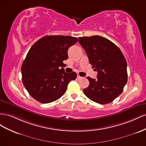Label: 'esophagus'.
I'll use <instances>...</instances> for the list:
<instances>
[{"instance_id":"esophagus-1","label":"esophagus","mask_w":146,"mask_h":146,"mask_svg":"<svg viewBox=\"0 0 146 146\" xmlns=\"http://www.w3.org/2000/svg\"><path fill=\"white\" fill-rule=\"evenodd\" d=\"M82 78H83L80 76V75H78H78H77V79H78V80H81Z\"/></svg>"}]
</instances>
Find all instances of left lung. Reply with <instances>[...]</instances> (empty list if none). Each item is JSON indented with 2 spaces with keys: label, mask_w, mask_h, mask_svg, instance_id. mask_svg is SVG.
<instances>
[{
  "label": "left lung",
  "mask_w": 146,
  "mask_h": 146,
  "mask_svg": "<svg viewBox=\"0 0 146 146\" xmlns=\"http://www.w3.org/2000/svg\"><path fill=\"white\" fill-rule=\"evenodd\" d=\"M90 64L97 71V79L87 77L86 96L100 104L112 102L122 94L128 80L127 61L120 49L108 39L98 35L79 37Z\"/></svg>",
  "instance_id": "1"
}]
</instances>
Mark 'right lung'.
<instances>
[{
	"label": "right lung",
	"instance_id": "right-lung-1",
	"mask_svg": "<svg viewBox=\"0 0 146 146\" xmlns=\"http://www.w3.org/2000/svg\"><path fill=\"white\" fill-rule=\"evenodd\" d=\"M77 41L76 37L47 35L29 49L22 64V81L36 101L49 103L57 100L65 93L68 83L76 78L75 72L66 73L62 67L63 61L68 57V48Z\"/></svg>",
	"mask_w": 146,
	"mask_h": 146
}]
</instances>
